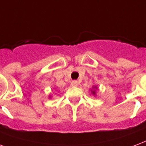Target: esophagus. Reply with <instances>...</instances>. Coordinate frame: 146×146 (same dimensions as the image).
Listing matches in <instances>:
<instances>
[{
	"label": "esophagus",
	"instance_id": "obj_1",
	"mask_svg": "<svg viewBox=\"0 0 146 146\" xmlns=\"http://www.w3.org/2000/svg\"><path fill=\"white\" fill-rule=\"evenodd\" d=\"M78 85V81L74 80L72 82V86H77Z\"/></svg>",
	"mask_w": 146,
	"mask_h": 146
}]
</instances>
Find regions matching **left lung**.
<instances>
[{"mask_svg": "<svg viewBox=\"0 0 146 146\" xmlns=\"http://www.w3.org/2000/svg\"><path fill=\"white\" fill-rule=\"evenodd\" d=\"M92 93H93V94H95V91H93V92H92Z\"/></svg>", "mask_w": 146, "mask_h": 146, "instance_id": "8db88e82", "label": "left lung"}]
</instances>
